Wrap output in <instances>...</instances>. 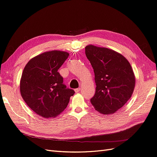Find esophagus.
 <instances>
[{"label":"esophagus","instance_id":"obj_1","mask_svg":"<svg viewBox=\"0 0 157 157\" xmlns=\"http://www.w3.org/2000/svg\"><path fill=\"white\" fill-rule=\"evenodd\" d=\"M80 88H76V89L75 90V91L76 93H78V92H80Z\"/></svg>","mask_w":157,"mask_h":157}]
</instances>
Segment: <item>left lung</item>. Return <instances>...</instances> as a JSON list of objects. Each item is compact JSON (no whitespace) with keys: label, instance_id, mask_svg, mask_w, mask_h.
<instances>
[{"label":"left lung","instance_id":"1","mask_svg":"<svg viewBox=\"0 0 157 157\" xmlns=\"http://www.w3.org/2000/svg\"><path fill=\"white\" fill-rule=\"evenodd\" d=\"M85 54L95 75L96 93L90 102L98 112H117L129 100L135 87V76L128 61L118 52L88 45Z\"/></svg>","mask_w":157,"mask_h":157}]
</instances>
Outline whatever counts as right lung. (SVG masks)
I'll use <instances>...</instances> for the list:
<instances>
[{
	"label": "right lung",
	"mask_w": 157,
	"mask_h": 157,
	"mask_svg": "<svg viewBox=\"0 0 157 157\" xmlns=\"http://www.w3.org/2000/svg\"><path fill=\"white\" fill-rule=\"evenodd\" d=\"M69 53L52 50L31 59L23 69L20 92L32 110L44 118H54L63 112L75 91L67 88L58 69Z\"/></svg>",
	"instance_id": "add662e5"
}]
</instances>
